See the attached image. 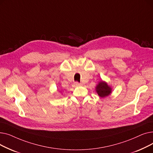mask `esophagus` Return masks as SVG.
<instances>
[{
	"label": "esophagus",
	"instance_id": "esophagus-1",
	"mask_svg": "<svg viewBox=\"0 0 153 153\" xmlns=\"http://www.w3.org/2000/svg\"><path fill=\"white\" fill-rule=\"evenodd\" d=\"M74 85H76V86H81V85H82V84L81 83H79V82L76 81V82H74Z\"/></svg>",
	"mask_w": 153,
	"mask_h": 153
}]
</instances>
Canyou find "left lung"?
Here are the masks:
<instances>
[{"label": "left lung", "instance_id": "obj_1", "mask_svg": "<svg viewBox=\"0 0 153 153\" xmlns=\"http://www.w3.org/2000/svg\"><path fill=\"white\" fill-rule=\"evenodd\" d=\"M111 88L107 85V83L102 81L100 82L97 86L96 87V91L100 97H105L111 93Z\"/></svg>", "mask_w": 153, "mask_h": 153}]
</instances>
